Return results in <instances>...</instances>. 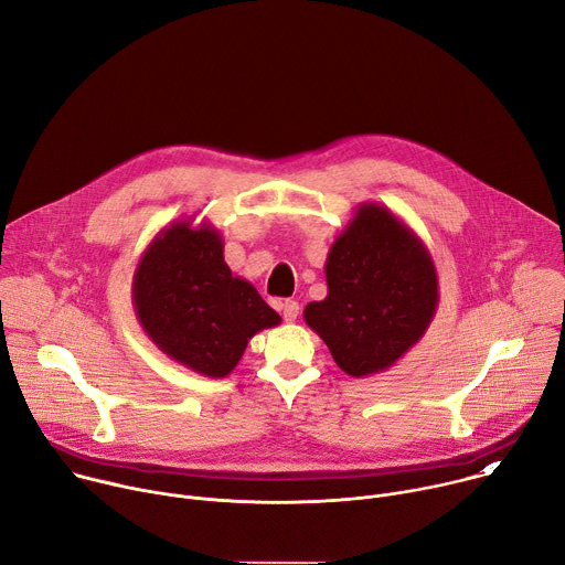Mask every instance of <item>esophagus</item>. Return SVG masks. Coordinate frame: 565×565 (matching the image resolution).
I'll use <instances>...</instances> for the list:
<instances>
[{
    "label": "esophagus",
    "instance_id": "1",
    "mask_svg": "<svg viewBox=\"0 0 565 565\" xmlns=\"http://www.w3.org/2000/svg\"><path fill=\"white\" fill-rule=\"evenodd\" d=\"M281 315L286 321H295L299 317V303L295 299H286L281 303Z\"/></svg>",
    "mask_w": 565,
    "mask_h": 565
}]
</instances>
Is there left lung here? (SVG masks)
<instances>
[{
  "label": "left lung",
  "mask_w": 565,
  "mask_h": 565,
  "mask_svg": "<svg viewBox=\"0 0 565 565\" xmlns=\"http://www.w3.org/2000/svg\"><path fill=\"white\" fill-rule=\"evenodd\" d=\"M329 295L303 308L351 377L391 369L427 333L440 286L425 241L386 205L364 201L331 244L324 264Z\"/></svg>",
  "instance_id": "1"
}]
</instances>
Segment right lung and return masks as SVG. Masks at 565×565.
<instances>
[{
	"mask_svg": "<svg viewBox=\"0 0 565 565\" xmlns=\"http://www.w3.org/2000/svg\"><path fill=\"white\" fill-rule=\"evenodd\" d=\"M131 299L158 351L205 377L230 375L248 340L281 324L257 288L227 268L223 234L196 216L172 221L149 241Z\"/></svg>",
	"mask_w": 565,
	"mask_h": 565,
	"instance_id": "1",
	"label": "right lung"
}]
</instances>
